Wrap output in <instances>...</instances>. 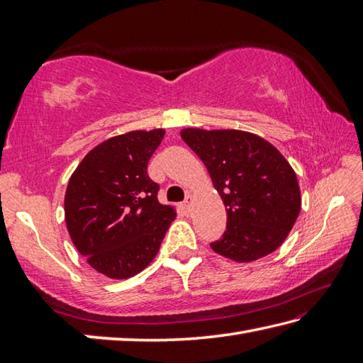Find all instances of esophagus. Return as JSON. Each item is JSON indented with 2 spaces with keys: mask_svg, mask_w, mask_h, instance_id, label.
I'll return each mask as SVG.
<instances>
[{
  "mask_svg": "<svg viewBox=\"0 0 363 363\" xmlns=\"http://www.w3.org/2000/svg\"><path fill=\"white\" fill-rule=\"evenodd\" d=\"M191 203H194V198H191V196L189 195V196L181 203V207H182V209L186 211V212H189L190 207H191Z\"/></svg>",
  "mask_w": 363,
  "mask_h": 363,
  "instance_id": "34e87169",
  "label": "esophagus"
}]
</instances>
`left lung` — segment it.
<instances>
[{
    "label": "left lung",
    "mask_w": 363,
    "mask_h": 363,
    "mask_svg": "<svg viewBox=\"0 0 363 363\" xmlns=\"http://www.w3.org/2000/svg\"><path fill=\"white\" fill-rule=\"evenodd\" d=\"M181 137L203 160L228 207L225 234L211 248L235 262L279 248L301 211L296 174L282 154L245 130L187 128Z\"/></svg>",
    "instance_id": "8db88e82"
}]
</instances>
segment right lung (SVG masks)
<instances>
[{"mask_svg": "<svg viewBox=\"0 0 363 363\" xmlns=\"http://www.w3.org/2000/svg\"><path fill=\"white\" fill-rule=\"evenodd\" d=\"M164 129L133 130L95 146L74 169L65 191V223L89 265L111 279L148 267L176 217L159 203L148 162Z\"/></svg>", "mask_w": 363, "mask_h": 363, "instance_id": "add662e5", "label": "right lung"}]
</instances>
